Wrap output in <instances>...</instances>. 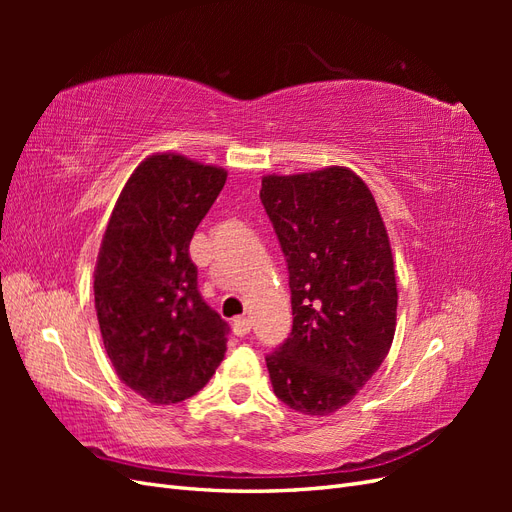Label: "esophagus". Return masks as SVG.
Masks as SVG:
<instances>
[{
    "label": "esophagus",
    "instance_id": "34e87169",
    "mask_svg": "<svg viewBox=\"0 0 512 512\" xmlns=\"http://www.w3.org/2000/svg\"><path fill=\"white\" fill-rule=\"evenodd\" d=\"M252 329V322L247 318H237L235 324H232V333H235L237 337H245L247 333H250Z\"/></svg>",
    "mask_w": 512,
    "mask_h": 512
}]
</instances>
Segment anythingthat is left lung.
<instances>
[{"instance_id": "1", "label": "left lung", "mask_w": 512, "mask_h": 512, "mask_svg": "<svg viewBox=\"0 0 512 512\" xmlns=\"http://www.w3.org/2000/svg\"><path fill=\"white\" fill-rule=\"evenodd\" d=\"M260 200L288 262L292 333L267 356L273 393L327 416L389 354L397 324L393 252L367 183L346 166L262 177Z\"/></svg>"}]
</instances>
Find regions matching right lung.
<instances>
[{
    "label": "right lung",
    "mask_w": 512,
    "mask_h": 512,
    "mask_svg": "<svg viewBox=\"0 0 512 512\" xmlns=\"http://www.w3.org/2000/svg\"><path fill=\"white\" fill-rule=\"evenodd\" d=\"M226 170L153 153L117 198L96 260L102 342L119 380L149 404L196 395L226 352L228 324L198 292L190 241Z\"/></svg>",
    "instance_id": "1"
}]
</instances>
